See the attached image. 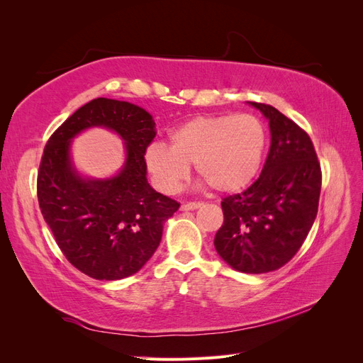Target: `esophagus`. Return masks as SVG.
Returning a JSON list of instances; mask_svg holds the SVG:
<instances>
[{
    "instance_id": "34e87169",
    "label": "esophagus",
    "mask_w": 363,
    "mask_h": 363,
    "mask_svg": "<svg viewBox=\"0 0 363 363\" xmlns=\"http://www.w3.org/2000/svg\"><path fill=\"white\" fill-rule=\"evenodd\" d=\"M201 206L200 201H191V203H184L182 204V211H195V208H199Z\"/></svg>"
}]
</instances>
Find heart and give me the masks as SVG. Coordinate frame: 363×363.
<instances>
[{
	"label": "heart",
	"mask_w": 363,
	"mask_h": 363,
	"mask_svg": "<svg viewBox=\"0 0 363 363\" xmlns=\"http://www.w3.org/2000/svg\"><path fill=\"white\" fill-rule=\"evenodd\" d=\"M267 130L251 113L196 116L171 133V147L155 142L145 160L157 188L177 191L195 163L196 174L218 192H238L257 175Z\"/></svg>",
	"instance_id": "obj_1"
}]
</instances>
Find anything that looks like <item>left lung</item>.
<instances>
[{
  "label": "left lung",
  "instance_id": "obj_1",
  "mask_svg": "<svg viewBox=\"0 0 363 363\" xmlns=\"http://www.w3.org/2000/svg\"><path fill=\"white\" fill-rule=\"evenodd\" d=\"M269 123L271 147L259 179L221 201L224 223L215 248L247 274L281 268L309 235L321 194V164L306 131L276 107L251 101Z\"/></svg>",
  "mask_w": 363,
  "mask_h": 363
}]
</instances>
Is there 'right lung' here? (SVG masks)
Returning <instances> with one entry per match:
<instances>
[{
    "mask_svg": "<svg viewBox=\"0 0 363 363\" xmlns=\"http://www.w3.org/2000/svg\"><path fill=\"white\" fill-rule=\"evenodd\" d=\"M155 121L127 101L95 98L54 131L38 171V201L54 239L71 265L96 280L133 276L155 255L163 223L180 203L147 182L145 151L156 138ZM89 126L111 128L126 142L118 176L83 179L69 157L70 140Z\"/></svg>",
    "mask_w": 363,
    "mask_h": 363,
    "instance_id": "right-lung-1",
    "label": "right lung"
}]
</instances>
